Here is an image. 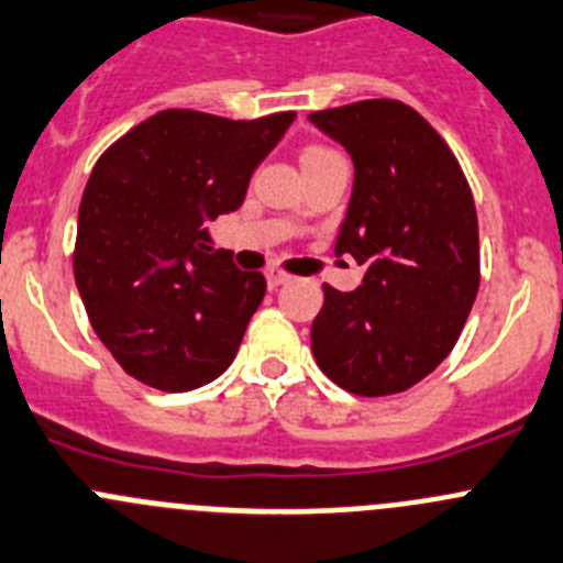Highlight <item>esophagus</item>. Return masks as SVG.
<instances>
[{
	"label": "esophagus",
	"instance_id": "obj_1",
	"mask_svg": "<svg viewBox=\"0 0 563 563\" xmlns=\"http://www.w3.org/2000/svg\"><path fill=\"white\" fill-rule=\"evenodd\" d=\"M288 280H291V275H286V272L275 269V266H272V269H266V283H269V288L286 286Z\"/></svg>",
	"mask_w": 563,
	"mask_h": 563
}]
</instances>
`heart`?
Wrapping results in <instances>:
<instances>
[{
  "label": "heart",
  "instance_id": "b5f03b06",
  "mask_svg": "<svg viewBox=\"0 0 563 563\" xmlns=\"http://www.w3.org/2000/svg\"><path fill=\"white\" fill-rule=\"evenodd\" d=\"M310 154H327V151L324 148H308V151H305V156H310Z\"/></svg>",
  "mask_w": 563,
  "mask_h": 563
}]
</instances>
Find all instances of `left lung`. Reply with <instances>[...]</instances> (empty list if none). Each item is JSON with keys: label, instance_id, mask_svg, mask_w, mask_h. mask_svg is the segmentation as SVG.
<instances>
[{"label": "left lung", "instance_id": "1", "mask_svg": "<svg viewBox=\"0 0 563 563\" xmlns=\"http://www.w3.org/2000/svg\"><path fill=\"white\" fill-rule=\"evenodd\" d=\"M354 165L335 255L365 266L354 291L324 286L310 327L319 368L357 396H390L454 349L478 291V220L443 136L390 98L310 114Z\"/></svg>", "mask_w": 563, "mask_h": 563}]
</instances>
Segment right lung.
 Masks as SVG:
<instances>
[{
	"label": "right lung",
	"mask_w": 563,
	"mask_h": 563,
	"mask_svg": "<svg viewBox=\"0 0 563 563\" xmlns=\"http://www.w3.org/2000/svg\"><path fill=\"white\" fill-rule=\"evenodd\" d=\"M294 118L165 109L92 167L74 275L92 330L125 374L187 393L233 363L266 280L214 250L209 222L244 203L255 167Z\"/></svg>",
	"instance_id": "obj_1"
}]
</instances>
